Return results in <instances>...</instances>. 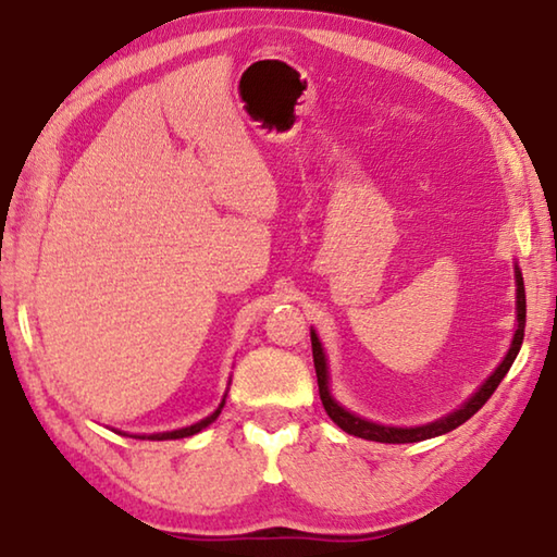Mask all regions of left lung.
<instances>
[{
  "label": "left lung",
  "instance_id": "1",
  "mask_svg": "<svg viewBox=\"0 0 557 557\" xmlns=\"http://www.w3.org/2000/svg\"><path fill=\"white\" fill-rule=\"evenodd\" d=\"M517 272V331H513V338H511V346L507 358L499 362V368L492 372V375L484 380L482 387L472 394V397L462 404L460 409L450 411L448 417H441L431 423H423V426H411V429H397V426H382V423L375 421H368L358 417V413H352L348 409H343L341 404L331 397V389H329V366H326V352L321 348V341L317 336V331L311 329V352H313V368H317V382H319V394H321V404L326 413L331 417V421L341 426L350 436H358V438H366V441H377V443H419V441H426V438H436L443 436V433H448L453 429H458L460 423L468 421L470 417H474L482 407L484 401H487L494 389L499 387V382L507 375L511 362L517 360L519 350H521V343H523V329H525V289H523V277H521V270L519 265L513 268Z\"/></svg>",
  "mask_w": 557,
  "mask_h": 557
}]
</instances>
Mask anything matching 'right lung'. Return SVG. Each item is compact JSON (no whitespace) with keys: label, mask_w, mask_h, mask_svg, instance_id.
Wrapping results in <instances>:
<instances>
[{"label":"right lung","mask_w":557,"mask_h":557,"mask_svg":"<svg viewBox=\"0 0 557 557\" xmlns=\"http://www.w3.org/2000/svg\"><path fill=\"white\" fill-rule=\"evenodd\" d=\"M224 404H226V394H224V399H221V404L216 407V411L214 413H209L207 419H201V421H197V423H191V426H187V429H177V431H165V433H150V436H136V438H150V441H175V438H187V436H195V433H199L201 429H207L211 421H216V417L221 413V409H224Z\"/></svg>","instance_id":"right-lung-1"}]
</instances>
